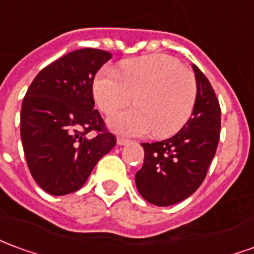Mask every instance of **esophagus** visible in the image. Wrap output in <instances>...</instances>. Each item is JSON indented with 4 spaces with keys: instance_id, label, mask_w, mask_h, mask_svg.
<instances>
[{
    "instance_id": "1",
    "label": "esophagus",
    "mask_w": 254,
    "mask_h": 254,
    "mask_svg": "<svg viewBox=\"0 0 254 254\" xmlns=\"http://www.w3.org/2000/svg\"><path fill=\"white\" fill-rule=\"evenodd\" d=\"M117 143H118V145H127V144H129V143H130V140L125 139V137H118Z\"/></svg>"
}]
</instances>
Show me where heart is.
Masks as SVG:
<instances>
[{
    "label": "heart",
    "mask_w": 254,
    "mask_h": 254,
    "mask_svg": "<svg viewBox=\"0 0 254 254\" xmlns=\"http://www.w3.org/2000/svg\"><path fill=\"white\" fill-rule=\"evenodd\" d=\"M93 96L106 114L132 102L136 107L109 118L113 132L122 136H173L191 117L196 81L189 68L168 55H148L124 60L118 71L103 68L93 81Z\"/></svg>",
    "instance_id": "1"
}]
</instances>
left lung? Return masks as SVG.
Listing matches in <instances>:
<instances>
[{
	"label": "left lung",
	"mask_w": 254,
	"mask_h": 254,
	"mask_svg": "<svg viewBox=\"0 0 254 254\" xmlns=\"http://www.w3.org/2000/svg\"><path fill=\"white\" fill-rule=\"evenodd\" d=\"M196 99L187 124L169 139L141 143L144 164L134 182L152 205L170 206L192 195L206 176L220 139V104L205 74L192 64Z\"/></svg>",
	"instance_id": "left-lung-1"
}]
</instances>
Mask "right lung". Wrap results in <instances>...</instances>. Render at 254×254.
<instances>
[{
	"instance_id": "add662e5",
	"label": "right lung",
	"mask_w": 254,
	"mask_h": 254,
	"mask_svg": "<svg viewBox=\"0 0 254 254\" xmlns=\"http://www.w3.org/2000/svg\"><path fill=\"white\" fill-rule=\"evenodd\" d=\"M111 53L78 49L42 68L23 99L20 137L35 183L51 195H67L88 180L117 139L95 110L93 78ZM96 130L88 139L86 133Z\"/></svg>"
}]
</instances>
